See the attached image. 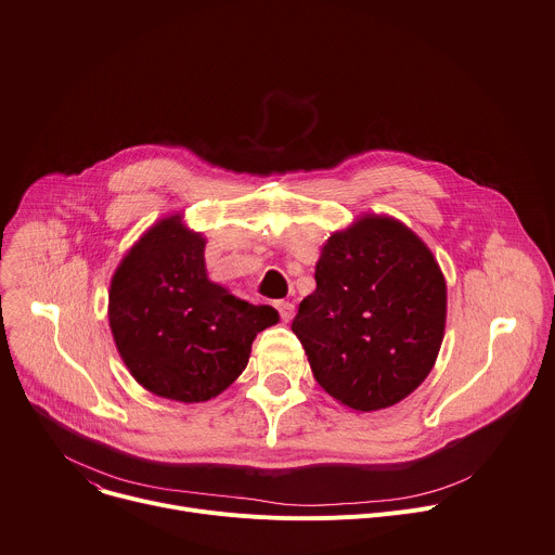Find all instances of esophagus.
Returning a JSON list of instances; mask_svg holds the SVG:
<instances>
[{"instance_id": "obj_1", "label": "esophagus", "mask_w": 555, "mask_h": 555, "mask_svg": "<svg viewBox=\"0 0 555 555\" xmlns=\"http://www.w3.org/2000/svg\"><path fill=\"white\" fill-rule=\"evenodd\" d=\"M276 310H279V314H281V321H292V317H294V306L289 304V300H276Z\"/></svg>"}]
</instances>
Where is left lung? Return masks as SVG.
I'll return each mask as SVG.
<instances>
[{
	"instance_id": "1",
	"label": "left lung",
	"mask_w": 555,
	"mask_h": 555,
	"mask_svg": "<svg viewBox=\"0 0 555 555\" xmlns=\"http://www.w3.org/2000/svg\"><path fill=\"white\" fill-rule=\"evenodd\" d=\"M314 279L292 332L319 385L357 412L410 396L444 334L447 285L429 247L400 221L367 215L327 238Z\"/></svg>"
}]
</instances>
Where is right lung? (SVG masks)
Instances as JSON below:
<instances>
[{"label": "right lung", "mask_w": 555, "mask_h": 555, "mask_svg": "<svg viewBox=\"0 0 555 555\" xmlns=\"http://www.w3.org/2000/svg\"><path fill=\"white\" fill-rule=\"evenodd\" d=\"M206 238L181 215L150 228L119 263L108 319L119 354L139 385L162 398L204 402L245 370L251 340L279 323L206 272Z\"/></svg>", "instance_id": "1"}]
</instances>
